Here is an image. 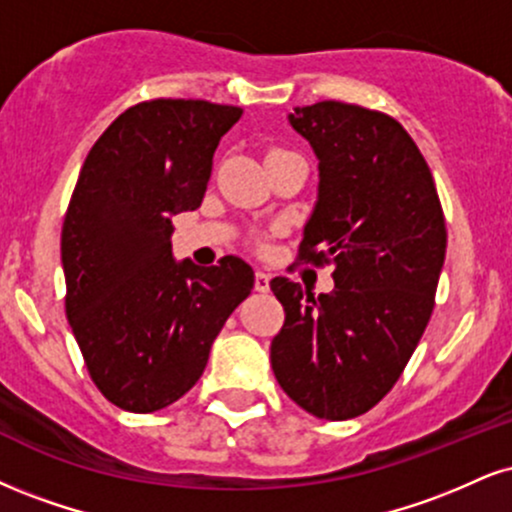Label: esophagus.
Segmentation results:
<instances>
[{
  "instance_id": "1",
  "label": "esophagus",
  "mask_w": 512,
  "mask_h": 512,
  "mask_svg": "<svg viewBox=\"0 0 512 512\" xmlns=\"http://www.w3.org/2000/svg\"><path fill=\"white\" fill-rule=\"evenodd\" d=\"M269 281H272V274L257 272L255 274V291L257 293H267L269 291Z\"/></svg>"
}]
</instances>
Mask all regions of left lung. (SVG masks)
<instances>
[{
    "label": "left lung",
    "instance_id": "8db88e82",
    "mask_svg": "<svg viewBox=\"0 0 512 512\" xmlns=\"http://www.w3.org/2000/svg\"><path fill=\"white\" fill-rule=\"evenodd\" d=\"M291 126L319 159V197L300 260L334 264L331 293L286 276L272 341L281 389L322 420H350L393 389L427 329L446 257L434 176L400 123L346 102L295 107Z\"/></svg>",
    "mask_w": 512,
    "mask_h": 512
}]
</instances>
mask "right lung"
<instances>
[{
    "label": "right lung",
    "mask_w": 512,
    "mask_h": 512,
    "mask_svg": "<svg viewBox=\"0 0 512 512\" xmlns=\"http://www.w3.org/2000/svg\"><path fill=\"white\" fill-rule=\"evenodd\" d=\"M240 114L207 100H147L85 157L61 229L66 317L116 408L155 412L193 389L255 286L240 257L219 267L171 257V217L200 207L214 150Z\"/></svg>",
    "instance_id": "right-lung-1"
}]
</instances>
